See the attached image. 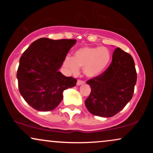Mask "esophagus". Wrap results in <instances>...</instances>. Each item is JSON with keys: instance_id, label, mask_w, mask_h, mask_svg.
<instances>
[{"instance_id": "esophagus-1", "label": "esophagus", "mask_w": 153, "mask_h": 153, "mask_svg": "<svg viewBox=\"0 0 153 153\" xmlns=\"http://www.w3.org/2000/svg\"><path fill=\"white\" fill-rule=\"evenodd\" d=\"M85 83V82L82 81V80H78V81H77V85H82V84Z\"/></svg>"}]
</instances>
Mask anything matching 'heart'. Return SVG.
I'll use <instances>...</instances> for the list:
<instances>
[{
	"label": "heart",
	"instance_id": "b5f03b06",
	"mask_svg": "<svg viewBox=\"0 0 153 153\" xmlns=\"http://www.w3.org/2000/svg\"><path fill=\"white\" fill-rule=\"evenodd\" d=\"M111 62V52L106 47H84L74 52L73 57H65L64 64L73 74L82 68L84 74L89 78L101 75Z\"/></svg>",
	"mask_w": 153,
	"mask_h": 153
}]
</instances>
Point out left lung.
<instances>
[{
  "instance_id": "1",
  "label": "left lung",
  "mask_w": 153,
  "mask_h": 153,
  "mask_svg": "<svg viewBox=\"0 0 153 153\" xmlns=\"http://www.w3.org/2000/svg\"><path fill=\"white\" fill-rule=\"evenodd\" d=\"M137 82L132 57L117 47L112 62L102 74L86 82L91 91L85 104L92 114L111 117L131 99Z\"/></svg>"
}]
</instances>
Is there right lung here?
<instances>
[{"label": "right lung", "mask_w": 153, "mask_h": 153, "mask_svg": "<svg viewBox=\"0 0 153 153\" xmlns=\"http://www.w3.org/2000/svg\"><path fill=\"white\" fill-rule=\"evenodd\" d=\"M75 39L40 38L28 47L19 59V89L24 99L34 109H54L63 99V91L75 86L77 80L66 77L59 69Z\"/></svg>", "instance_id": "right-lung-1"}]
</instances>
